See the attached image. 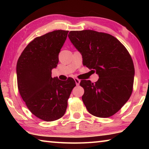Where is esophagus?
<instances>
[{
	"instance_id": "34e87169",
	"label": "esophagus",
	"mask_w": 149,
	"mask_h": 149,
	"mask_svg": "<svg viewBox=\"0 0 149 149\" xmlns=\"http://www.w3.org/2000/svg\"><path fill=\"white\" fill-rule=\"evenodd\" d=\"M74 80H75V84H76V85H79L80 84V80L79 79H77V78H75Z\"/></svg>"
}]
</instances>
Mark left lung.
<instances>
[{"label": "left lung", "mask_w": 149, "mask_h": 149, "mask_svg": "<svg viewBox=\"0 0 149 149\" xmlns=\"http://www.w3.org/2000/svg\"><path fill=\"white\" fill-rule=\"evenodd\" d=\"M68 37L82 55L83 64L99 78L81 80L82 100L90 114L108 118L118 112L133 91L135 69L126 48L112 35L93 30L71 31Z\"/></svg>", "instance_id": "left-lung-1"}]
</instances>
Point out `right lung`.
Segmentation results:
<instances>
[{
  "instance_id": "right-lung-1",
  "label": "right lung",
  "mask_w": 149,
  "mask_h": 149,
  "mask_svg": "<svg viewBox=\"0 0 149 149\" xmlns=\"http://www.w3.org/2000/svg\"><path fill=\"white\" fill-rule=\"evenodd\" d=\"M68 32L56 30L36 37L25 48L17 62L19 94L30 112L47 122L64 115L68 100L75 86L71 77L61 81L51 75Z\"/></svg>"
}]
</instances>
